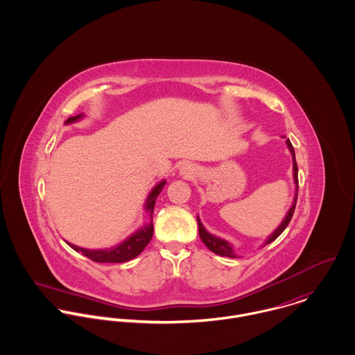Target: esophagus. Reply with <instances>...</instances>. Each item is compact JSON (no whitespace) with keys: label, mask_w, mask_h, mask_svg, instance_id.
<instances>
[{"label":"esophagus","mask_w":355,"mask_h":355,"mask_svg":"<svg viewBox=\"0 0 355 355\" xmlns=\"http://www.w3.org/2000/svg\"><path fill=\"white\" fill-rule=\"evenodd\" d=\"M180 175H183L184 178H194L197 171H196V166L191 165V164H184L183 166H180Z\"/></svg>","instance_id":"34e87169"}]
</instances>
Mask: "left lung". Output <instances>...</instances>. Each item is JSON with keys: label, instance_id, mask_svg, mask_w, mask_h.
Returning <instances> with one entry per match:
<instances>
[{"label": "left lung", "instance_id": "1", "mask_svg": "<svg viewBox=\"0 0 355 355\" xmlns=\"http://www.w3.org/2000/svg\"><path fill=\"white\" fill-rule=\"evenodd\" d=\"M286 144H287L288 150H290L291 155H293V173H294V183H295V197H294L293 205H291L290 210L287 211L284 220H283L282 224L268 236V239L265 241L263 245L272 243V242H273L276 238H279V235L286 230V227L288 225V223H290L291 218H293V214H294V210H295V205H297V197H298V165H297V161H295V152H294V148H293L290 139H287ZM197 221H198V228H200V238H201V241L205 243V246H206L210 252L218 254V255H223V257L238 258V255L234 252V248H232V245H231L230 242H227V241H224L223 238H218V236H216V235L207 232V231L205 230V227H203L202 223H201V220H200L198 216H197Z\"/></svg>", "mask_w": 355, "mask_h": 355}]
</instances>
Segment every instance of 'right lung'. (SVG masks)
Masks as SVG:
<instances>
[{"instance_id": "add662e5", "label": "right lung", "mask_w": 355, "mask_h": 355, "mask_svg": "<svg viewBox=\"0 0 355 355\" xmlns=\"http://www.w3.org/2000/svg\"><path fill=\"white\" fill-rule=\"evenodd\" d=\"M83 113L69 117L65 124H72L79 121L80 119H83ZM166 180H161L158 184H155L153 187L150 194L146 198L145 202V210L149 213V218L150 221L146 223L145 225H142L138 231H135L132 235H130L125 241H123L120 245L110 248V249H102V250H90V249H83L79 248L76 245H72L69 242H67L75 252L83 254L85 257L90 258L94 262H125L130 261L135 257H138L139 254L144 252V249L149 245V242L152 241L153 238V209L155 205V200L159 196L162 187L165 186Z\"/></svg>"}]
</instances>
